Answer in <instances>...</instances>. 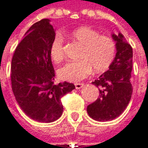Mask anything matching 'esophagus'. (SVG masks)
<instances>
[{
    "label": "esophagus",
    "instance_id": "esophagus-1",
    "mask_svg": "<svg viewBox=\"0 0 148 148\" xmlns=\"http://www.w3.org/2000/svg\"><path fill=\"white\" fill-rule=\"evenodd\" d=\"M75 86H76V89H80L84 86V84L83 83H76V84H75Z\"/></svg>",
    "mask_w": 148,
    "mask_h": 148
}]
</instances>
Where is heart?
I'll use <instances>...</instances> for the list:
<instances>
[{
  "label": "heart",
  "instance_id": "obj_1",
  "mask_svg": "<svg viewBox=\"0 0 148 148\" xmlns=\"http://www.w3.org/2000/svg\"><path fill=\"white\" fill-rule=\"evenodd\" d=\"M68 38L81 46L77 60L69 62L58 70L61 80L77 82L87 77L92 70L95 74L106 72L114 63L117 47L112 38L101 35L88 26H80L72 29ZM50 56L55 63L60 64L64 60V38L56 34L49 47Z\"/></svg>",
  "mask_w": 148,
  "mask_h": 148
}]
</instances>
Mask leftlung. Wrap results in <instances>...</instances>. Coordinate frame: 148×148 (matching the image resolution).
Returning <instances> with one entry per match:
<instances>
[{"instance_id":"obj_1","label":"left lung","mask_w":148,"mask_h":148,"mask_svg":"<svg viewBox=\"0 0 148 148\" xmlns=\"http://www.w3.org/2000/svg\"><path fill=\"white\" fill-rule=\"evenodd\" d=\"M116 42L117 53L114 63L92 84L99 88V97L87 106L92 119L107 122L118 118L125 110L131 98L133 88L130 81L133 66V51L122 34H112Z\"/></svg>"}]
</instances>
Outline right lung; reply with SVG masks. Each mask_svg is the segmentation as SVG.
I'll return each instance as SVG.
<instances>
[{"instance_id": "1", "label": "right lung", "mask_w": 148, "mask_h": 148, "mask_svg": "<svg viewBox=\"0 0 148 148\" xmlns=\"http://www.w3.org/2000/svg\"><path fill=\"white\" fill-rule=\"evenodd\" d=\"M49 19L37 21L25 34L11 62V84L19 106L30 119L51 123L63 114L61 98L75 88L64 81L55 84L56 72L49 53L56 35Z\"/></svg>"}]
</instances>
